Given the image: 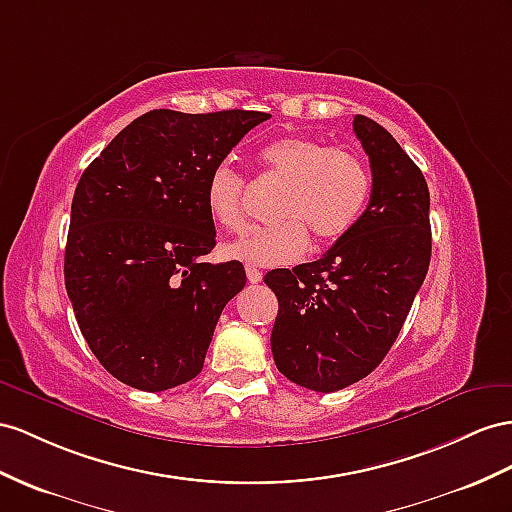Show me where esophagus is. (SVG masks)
<instances>
[{"label":"esophagus","instance_id":"34e87169","mask_svg":"<svg viewBox=\"0 0 512 512\" xmlns=\"http://www.w3.org/2000/svg\"><path fill=\"white\" fill-rule=\"evenodd\" d=\"M246 279L251 281V283H259V281H261V270H257L255 266L248 264V266H246Z\"/></svg>","mask_w":512,"mask_h":512}]
</instances>
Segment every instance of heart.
I'll use <instances>...</instances> for the list:
<instances>
[{"label": "heart", "instance_id": "obj_1", "mask_svg": "<svg viewBox=\"0 0 512 512\" xmlns=\"http://www.w3.org/2000/svg\"><path fill=\"white\" fill-rule=\"evenodd\" d=\"M261 173L283 181L270 227H251L225 244V255L255 266H287L309 251V232L320 242L348 233L370 199V170L355 153L309 138L285 136L259 149ZM205 207L218 227L238 231L246 222V181L238 168L220 162L205 181Z\"/></svg>", "mask_w": 512, "mask_h": 512}]
</instances>
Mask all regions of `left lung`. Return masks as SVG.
Listing matches in <instances>:
<instances>
[{
    "label": "left lung",
    "mask_w": 512,
    "mask_h": 512,
    "mask_svg": "<svg viewBox=\"0 0 512 512\" xmlns=\"http://www.w3.org/2000/svg\"><path fill=\"white\" fill-rule=\"evenodd\" d=\"M372 166L365 212L318 261L268 272L279 298L270 335L279 372L311 391H337L385 359L430 264V194L422 170L385 127L352 121Z\"/></svg>",
    "instance_id": "8db88e82"
}]
</instances>
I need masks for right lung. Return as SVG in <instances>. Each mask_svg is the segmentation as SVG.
Instances as JSON below:
<instances>
[{
    "label": "right lung",
    "mask_w": 512,
    "mask_h": 512,
    "mask_svg": "<svg viewBox=\"0 0 512 512\" xmlns=\"http://www.w3.org/2000/svg\"><path fill=\"white\" fill-rule=\"evenodd\" d=\"M268 119L151 110L80 177L64 283L86 344L121 383L164 391L203 370L222 309L246 285L240 261H201L216 246L205 181Z\"/></svg>",
    "instance_id": "add662e5"
}]
</instances>
